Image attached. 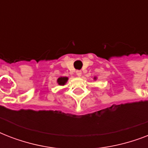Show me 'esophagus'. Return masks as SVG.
Returning a JSON list of instances; mask_svg holds the SVG:
<instances>
[{"instance_id":"1","label":"esophagus","mask_w":148,"mask_h":148,"mask_svg":"<svg viewBox=\"0 0 148 148\" xmlns=\"http://www.w3.org/2000/svg\"><path fill=\"white\" fill-rule=\"evenodd\" d=\"M76 74L77 77H81V74H82V72H81V71H77Z\"/></svg>"}]
</instances>
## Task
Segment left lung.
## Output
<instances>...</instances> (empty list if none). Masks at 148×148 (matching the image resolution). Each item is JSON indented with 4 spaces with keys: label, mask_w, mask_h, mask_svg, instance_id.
<instances>
[{
    "label": "left lung",
    "mask_w": 148,
    "mask_h": 148,
    "mask_svg": "<svg viewBox=\"0 0 148 148\" xmlns=\"http://www.w3.org/2000/svg\"><path fill=\"white\" fill-rule=\"evenodd\" d=\"M94 80H95V81H96V80H97V77H94Z\"/></svg>",
    "instance_id": "obj_1"
}]
</instances>
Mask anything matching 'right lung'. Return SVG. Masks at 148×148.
<instances>
[{"instance_id": "add662e5", "label": "right lung", "mask_w": 148, "mask_h": 148, "mask_svg": "<svg viewBox=\"0 0 148 148\" xmlns=\"http://www.w3.org/2000/svg\"><path fill=\"white\" fill-rule=\"evenodd\" d=\"M68 81V77H60L59 78H58L57 82L59 85L64 86L65 85V84L67 83V81Z\"/></svg>"}]
</instances>
